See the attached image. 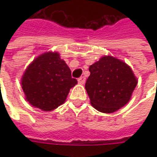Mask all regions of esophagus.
Returning <instances> with one entry per match:
<instances>
[{
  "mask_svg": "<svg viewBox=\"0 0 157 157\" xmlns=\"http://www.w3.org/2000/svg\"><path fill=\"white\" fill-rule=\"evenodd\" d=\"M78 83H79V84L83 85V84H85V82H86V78H85L84 76H82V77H80V78L78 79Z\"/></svg>",
  "mask_w": 157,
  "mask_h": 157,
  "instance_id": "1",
  "label": "esophagus"
}]
</instances>
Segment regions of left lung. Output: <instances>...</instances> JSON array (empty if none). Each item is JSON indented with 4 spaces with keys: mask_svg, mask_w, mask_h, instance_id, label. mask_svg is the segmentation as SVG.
<instances>
[{
    "mask_svg": "<svg viewBox=\"0 0 157 157\" xmlns=\"http://www.w3.org/2000/svg\"><path fill=\"white\" fill-rule=\"evenodd\" d=\"M89 71L85 87L95 109L110 113L129 101L137 79L127 63L105 56L92 64Z\"/></svg>",
    "mask_w": 157,
    "mask_h": 157,
    "instance_id": "obj_1",
    "label": "left lung"
}]
</instances>
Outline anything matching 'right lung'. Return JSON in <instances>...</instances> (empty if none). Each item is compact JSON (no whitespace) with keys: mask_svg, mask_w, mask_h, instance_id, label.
<instances>
[{"mask_svg":"<svg viewBox=\"0 0 157 157\" xmlns=\"http://www.w3.org/2000/svg\"><path fill=\"white\" fill-rule=\"evenodd\" d=\"M78 83L57 52H47L28 66L21 78L26 100L44 111H52L65 101Z\"/></svg>","mask_w":157,"mask_h":157,"instance_id":"1","label":"right lung"}]
</instances>
